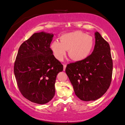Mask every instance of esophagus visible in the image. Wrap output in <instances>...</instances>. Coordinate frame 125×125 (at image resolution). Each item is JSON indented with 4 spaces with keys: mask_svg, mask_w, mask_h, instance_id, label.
Returning a JSON list of instances; mask_svg holds the SVG:
<instances>
[{
    "mask_svg": "<svg viewBox=\"0 0 125 125\" xmlns=\"http://www.w3.org/2000/svg\"><path fill=\"white\" fill-rule=\"evenodd\" d=\"M66 64H64V69H63V70H64V71L65 70V69H66Z\"/></svg>",
    "mask_w": 125,
    "mask_h": 125,
    "instance_id": "1",
    "label": "esophagus"
}]
</instances>
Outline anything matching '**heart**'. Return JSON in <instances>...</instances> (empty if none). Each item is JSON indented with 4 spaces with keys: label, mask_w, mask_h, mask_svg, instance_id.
Here are the masks:
<instances>
[{
    "label": "heart",
    "mask_w": 125,
    "mask_h": 125,
    "mask_svg": "<svg viewBox=\"0 0 125 125\" xmlns=\"http://www.w3.org/2000/svg\"><path fill=\"white\" fill-rule=\"evenodd\" d=\"M60 39V42L54 41L51 45L53 55L59 61L63 60L67 50L72 60H83L89 56L94 46L93 37L80 31L64 34Z\"/></svg>",
    "instance_id": "heart-1"
}]
</instances>
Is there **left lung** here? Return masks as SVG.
Returning a JSON list of instances; mask_svg holds the SVG:
<instances>
[{
	"mask_svg": "<svg viewBox=\"0 0 125 125\" xmlns=\"http://www.w3.org/2000/svg\"><path fill=\"white\" fill-rule=\"evenodd\" d=\"M95 38L92 54L83 60L68 64L65 69L76 95L84 101L101 98L112 80L113 62L109 43L98 32Z\"/></svg>",
	"mask_w": 125,
	"mask_h": 125,
	"instance_id": "1",
	"label": "left lung"
}]
</instances>
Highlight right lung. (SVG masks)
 <instances>
[{"label": "right lung", "instance_id": "right-lung-1", "mask_svg": "<svg viewBox=\"0 0 125 125\" xmlns=\"http://www.w3.org/2000/svg\"><path fill=\"white\" fill-rule=\"evenodd\" d=\"M53 34L35 33L20 47L14 65L17 85L24 97L32 102L45 104L55 93L57 74L63 65L50 48Z\"/></svg>", "mask_w": 125, "mask_h": 125}]
</instances>
